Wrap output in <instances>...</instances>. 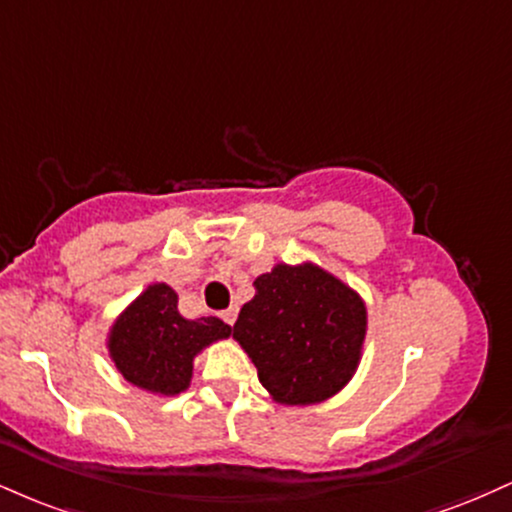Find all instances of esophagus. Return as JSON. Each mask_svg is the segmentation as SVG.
<instances>
[{"mask_svg": "<svg viewBox=\"0 0 512 512\" xmlns=\"http://www.w3.org/2000/svg\"><path fill=\"white\" fill-rule=\"evenodd\" d=\"M236 317H238V307H236V305H231L229 310L221 312V319H224L226 324H233V322H236Z\"/></svg>", "mask_w": 512, "mask_h": 512, "instance_id": "34e87169", "label": "esophagus"}]
</instances>
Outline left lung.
<instances>
[{"label": "left lung", "instance_id": "8db88e82", "mask_svg": "<svg viewBox=\"0 0 512 512\" xmlns=\"http://www.w3.org/2000/svg\"><path fill=\"white\" fill-rule=\"evenodd\" d=\"M367 336V307L348 283L312 262L276 264L255 279L233 338L281 405H315L353 379Z\"/></svg>", "mask_w": 512, "mask_h": 512}]
</instances>
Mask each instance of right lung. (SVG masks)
<instances>
[{
    "mask_svg": "<svg viewBox=\"0 0 512 512\" xmlns=\"http://www.w3.org/2000/svg\"><path fill=\"white\" fill-rule=\"evenodd\" d=\"M231 331L219 317L186 319L178 312L174 288L152 283L116 317L107 348L128 384L157 396H178L190 386L195 357Z\"/></svg>",
    "mask_w": 512,
    "mask_h": 512,
    "instance_id": "1",
    "label": "right lung"
}]
</instances>
